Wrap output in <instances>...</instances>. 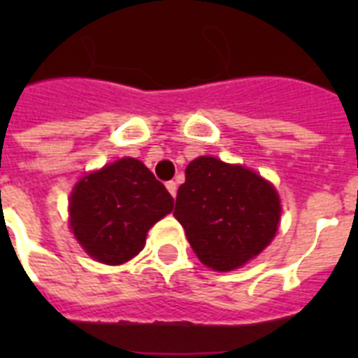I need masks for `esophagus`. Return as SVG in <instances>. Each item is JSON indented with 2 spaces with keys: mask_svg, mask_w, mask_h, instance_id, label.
Masks as SVG:
<instances>
[{
  "mask_svg": "<svg viewBox=\"0 0 358 358\" xmlns=\"http://www.w3.org/2000/svg\"><path fill=\"white\" fill-rule=\"evenodd\" d=\"M167 189H169V193H171V195H173V199L174 196H176V182H167Z\"/></svg>",
  "mask_w": 358,
  "mask_h": 358,
  "instance_id": "1",
  "label": "esophagus"
}]
</instances>
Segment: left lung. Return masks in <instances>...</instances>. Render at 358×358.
<instances>
[{
    "label": "left lung",
    "instance_id": "8db88e82",
    "mask_svg": "<svg viewBox=\"0 0 358 358\" xmlns=\"http://www.w3.org/2000/svg\"><path fill=\"white\" fill-rule=\"evenodd\" d=\"M174 217L204 266L232 271L269 245L280 201L275 187L249 169L202 156L185 169Z\"/></svg>",
    "mask_w": 358,
    "mask_h": 358
}]
</instances>
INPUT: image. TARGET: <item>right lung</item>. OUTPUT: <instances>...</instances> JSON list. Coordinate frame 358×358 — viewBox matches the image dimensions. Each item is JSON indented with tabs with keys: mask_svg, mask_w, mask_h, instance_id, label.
I'll use <instances>...</instances> for the list:
<instances>
[{
	"mask_svg": "<svg viewBox=\"0 0 358 358\" xmlns=\"http://www.w3.org/2000/svg\"><path fill=\"white\" fill-rule=\"evenodd\" d=\"M174 206L165 185L134 157L81 178L70 196V227L98 262L119 266L139 255L152 224Z\"/></svg>",
	"mask_w": 358,
	"mask_h": 358,
	"instance_id": "add662e5",
	"label": "right lung"
}]
</instances>
